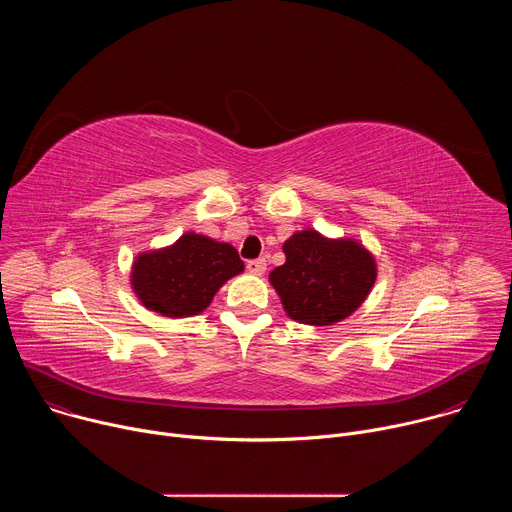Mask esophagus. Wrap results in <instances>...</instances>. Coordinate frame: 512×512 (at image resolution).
<instances>
[{"label": "esophagus", "mask_w": 512, "mask_h": 512, "mask_svg": "<svg viewBox=\"0 0 512 512\" xmlns=\"http://www.w3.org/2000/svg\"><path fill=\"white\" fill-rule=\"evenodd\" d=\"M267 269V261L265 259H253L247 263V271L253 275H263Z\"/></svg>", "instance_id": "obj_1"}]
</instances>
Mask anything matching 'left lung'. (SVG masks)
Returning <instances> with one entry per match:
<instances>
[{
    "instance_id": "8db88e82",
    "label": "left lung",
    "mask_w": 512,
    "mask_h": 512,
    "mask_svg": "<svg viewBox=\"0 0 512 512\" xmlns=\"http://www.w3.org/2000/svg\"><path fill=\"white\" fill-rule=\"evenodd\" d=\"M285 263L269 273L285 314L300 324L332 326L367 300L377 279L375 255L356 239H330L314 229L283 243Z\"/></svg>"
}]
</instances>
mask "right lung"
I'll return each mask as SVG.
<instances>
[{
	"label": "right lung",
	"mask_w": 512,
	"mask_h": 512,
	"mask_svg": "<svg viewBox=\"0 0 512 512\" xmlns=\"http://www.w3.org/2000/svg\"><path fill=\"white\" fill-rule=\"evenodd\" d=\"M243 269L233 245L190 231L168 247L139 253L131 265V289L148 310L188 318L204 312L216 291Z\"/></svg>",
	"instance_id": "obj_1"
}]
</instances>
